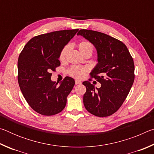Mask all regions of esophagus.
I'll use <instances>...</instances> for the list:
<instances>
[{"mask_svg":"<svg viewBox=\"0 0 154 154\" xmlns=\"http://www.w3.org/2000/svg\"><path fill=\"white\" fill-rule=\"evenodd\" d=\"M81 83H82V82H81V81H79V80H75V84L76 85H77V84H81Z\"/></svg>","mask_w":154,"mask_h":154,"instance_id":"esophagus-1","label":"esophagus"}]
</instances>
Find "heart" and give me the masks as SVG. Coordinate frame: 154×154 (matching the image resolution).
Wrapping results in <instances>:
<instances>
[{
	"label": "heart",
	"instance_id": "b5f03b06",
	"mask_svg": "<svg viewBox=\"0 0 154 154\" xmlns=\"http://www.w3.org/2000/svg\"><path fill=\"white\" fill-rule=\"evenodd\" d=\"M78 48H79V51L82 54H83L84 52L87 51H91L92 52L93 51L92 45H91L90 43L85 42V41H83V42H81L80 43H79V45H78ZM69 50V45H66L64 47L63 49L61 50L60 53L59 58L60 60H64L65 59ZM85 71H86V69H85V68L73 66L70 69L69 73L73 77L79 78H79H82L83 77Z\"/></svg>",
	"mask_w": 154,
	"mask_h": 154
}]
</instances>
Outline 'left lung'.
I'll return each instance as SVG.
<instances>
[{
    "instance_id": "8db88e82",
    "label": "left lung",
    "mask_w": 154,
    "mask_h": 154,
    "mask_svg": "<svg viewBox=\"0 0 154 154\" xmlns=\"http://www.w3.org/2000/svg\"><path fill=\"white\" fill-rule=\"evenodd\" d=\"M77 35L95 47L98 63L90 75L101 84L97 88L88 81L83 82L86 87L83 104L94 116H111L122 106L133 84V59L125 44L105 33L82 29Z\"/></svg>"
}]
</instances>
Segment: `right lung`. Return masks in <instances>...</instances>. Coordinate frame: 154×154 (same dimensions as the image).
Here are the masks:
<instances>
[{
	"label": "right lung",
	"mask_w": 154,
	"mask_h": 154,
	"mask_svg": "<svg viewBox=\"0 0 154 154\" xmlns=\"http://www.w3.org/2000/svg\"><path fill=\"white\" fill-rule=\"evenodd\" d=\"M78 30H59L35 36L20 54L17 79L20 90L28 105L38 113L54 116L66 106L75 80L66 77L58 85L51 79V71L60 65V53Z\"/></svg>",
	"instance_id": "1"
}]
</instances>
